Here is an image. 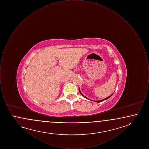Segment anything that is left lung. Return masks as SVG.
<instances>
[{
    "mask_svg": "<svg viewBox=\"0 0 149 149\" xmlns=\"http://www.w3.org/2000/svg\"><path fill=\"white\" fill-rule=\"evenodd\" d=\"M79 93H80V94H81V95H82V96H83V97H84V98H86V99H88V100H91V99H89V98H88L87 97H86L85 96H84V95H83V94L81 93V91H80V89H79ZM113 93L112 94H111V95L108 96V97H107V98H104V99H102V100H95L94 102H97V103H100V102H102V101H104V100H106V99H108V98H110V97H111V96H112V95L113 94Z\"/></svg>",
    "mask_w": 149,
    "mask_h": 149,
    "instance_id": "left-lung-1",
    "label": "left lung"
}]
</instances>
